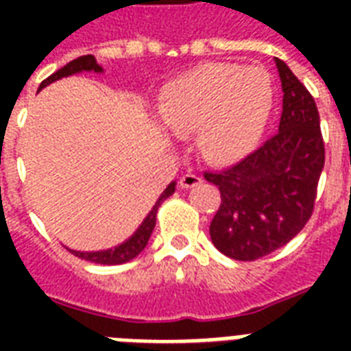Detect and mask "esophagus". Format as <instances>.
I'll return each mask as SVG.
<instances>
[{
  "label": "esophagus",
  "instance_id": "34e87169",
  "mask_svg": "<svg viewBox=\"0 0 351 351\" xmlns=\"http://www.w3.org/2000/svg\"><path fill=\"white\" fill-rule=\"evenodd\" d=\"M198 184H202V178L197 175H193V173H187V175H184L180 178V186L184 187V189H191V187H197Z\"/></svg>",
  "mask_w": 351,
  "mask_h": 351
}]
</instances>
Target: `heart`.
<instances>
[{
    "mask_svg": "<svg viewBox=\"0 0 351 351\" xmlns=\"http://www.w3.org/2000/svg\"><path fill=\"white\" fill-rule=\"evenodd\" d=\"M271 107V76L264 69L206 63L173 80L158 109L176 134L198 131L204 158L231 164L258 143Z\"/></svg>",
    "mask_w": 351,
    "mask_h": 351,
    "instance_id": "heart-1",
    "label": "heart"
}]
</instances>
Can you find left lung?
<instances>
[{
  "label": "left lung",
  "mask_w": 351,
  "mask_h": 351,
  "mask_svg": "<svg viewBox=\"0 0 351 351\" xmlns=\"http://www.w3.org/2000/svg\"><path fill=\"white\" fill-rule=\"evenodd\" d=\"M278 132L222 173H206L222 204L209 226L215 247L234 261H256L293 239L313 211L324 167V143L315 100L282 60Z\"/></svg>",
  "instance_id": "obj_1"
}]
</instances>
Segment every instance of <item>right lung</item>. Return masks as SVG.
I'll return each instance as SVG.
<instances>
[{"instance_id":"right-lung-1","label":"right lung","mask_w":351,"mask_h":351,"mask_svg":"<svg viewBox=\"0 0 351 351\" xmlns=\"http://www.w3.org/2000/svg\"><path fill=\"white\" fill-rule=\"evenodd\" d=\"M82 73H96L101 74L104 73V67L100 63L96 62V58L93 54H87V56H80L73 62H69L65 67H62L60 71L49 76L47 80H43L40 84V89H45L47 85L54 84L58 80L69 78V76H74V74H82ZM176 189V180H173L169 186L165 187L162 195L158 197V200L154 202V206L151 208V211L147 213V217L142 220V224L138 226L136 231L129 237L127 240H123L121 244L114 245V247H107V250H98V251H78V250H71L67 247L71 253H74L80 258L84 261L95 262V264H106V266H114V264H125V262L136 258L147 245L149 239H151V233H153L154 226H156V213H158V208L162 206L165 198H169Z\"/></svg>"}]
</instances>
